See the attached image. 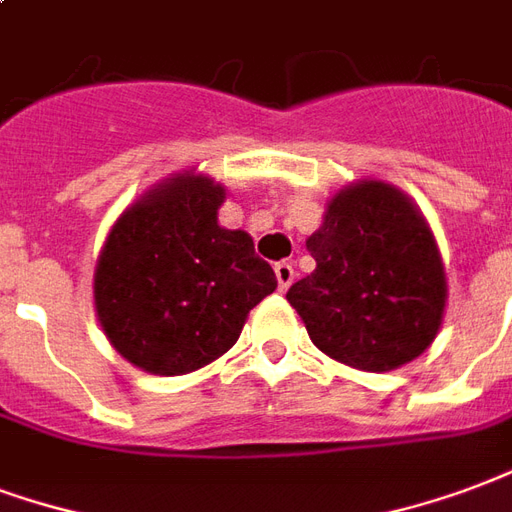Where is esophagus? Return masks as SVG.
<instances>
[{
    "label": "esophagus",
    "instance_id": "obj_1",
    "mask_svg": "<svg viewBox=\"0 0 512 512\" xmlns=\"http://www.w3.org/2000/svg\"><path fill=\"white\" fill-rule=\"evenodd\" d=\"M294 275H297V272H294L292 261H278V264H275V278H278V286H281V292H286V289L292 286Z\"/></svg>",
    "mask_w": 512,
    "mask_h": 512
}]
</instances>
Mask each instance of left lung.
I'll list each match as a JSON object with an SVG mask.
<instances>
[{
	"label": "left lung",
	"instance_id": "1",
	"mask_svg": "<svg viewBox=\"0 0 512 512\" xmlns=\"http://www.w3.org/2000/svg\"><path fill=\"white\" fill-rule=\"evenodd\" d=\"M305 248L316 270L286 300L319 352L384 374L434 343L447 305L445 261L404 190L374 177L343 185Z\"/></svg>",
	"mask_w": 512,
	"mask_h": 512
}]
</instances>
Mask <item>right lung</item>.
Wrapping results in <instances>:
<instances>
[{"mask_svg": "<svg viewBox=\"0 0 512 512\" xmlns=\"http://www.w3.org/2000/svg\"><path fill=\"white\" fill-rule=\"evenodd\" d=\"M226 188L182 171L144 190L108 231L95 264V313L108 343L155 376L193 374L240 338L275 272L248 231L218 223Z\"/></svg>", "mask_w": 512, "mask_h": 512, "instance_id": "add662e5", "label": "right lung"}]
</instances>
